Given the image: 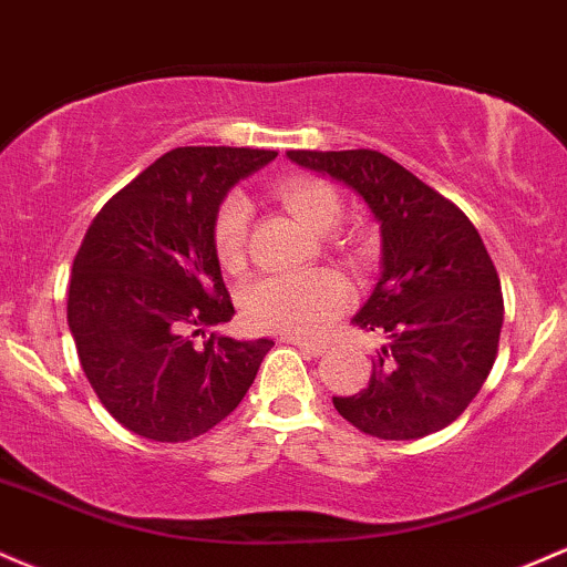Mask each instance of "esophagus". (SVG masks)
I'll return each instance as SVG.
<instances>
[{"label": "esophagus", "instance_id": "1", "mask_svg": "<svg viewBox=\"0 0 567 567\" xmlns=\"http://www.w3.org/2000/svg\"><path fill=\"white\" fill-rule=\"evenodd\" d=\"M286 342L297 344L299 350H305V352H308V355H312V358L323 355V352H326V342H312V339H286Z\"/></svg>", "mask_w": 567, "mask_h": 567}]
</instances>
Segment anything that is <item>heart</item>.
I'll return each instance as SVG.
<instances>
[{
	"label": "heart",
	"instance_id": "obj_1",
	"mask_svg": "<svg viewBox=\"0 0 567 567\" xmlns=\"http://www.w3.org/2000/svg\"><path fill=\"white\" fill-rule=\"evenodd\" d=\"M278 198L299 223L316 233H329L344 215L337 188L321 177H289L276 188ZM251 206L241 193H230L215 217V251L225 270L246 262ZM350 286L334 272L308 270L270 276L244 291V316L255 329L284 337H318L348 310Z\"/></svg>",
	"mask_w": 567,
	"mask_h": 567
}]
</instances>
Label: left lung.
Wrapping results in <instances>:
<instances>
[{"instance_id":"left-lung-1","label":"left lung","mask_w":567,"mask_h":567,"mask_svg":"<svg viewBox=\"0 0 567 567\" xmlns=\"http://www.w3.org/2000/svg\"><path fill=\"white\" fill-rule=\"evenodd\" d=\"M344 183L379 223L382 272L352 323L384 337L369 388L334 398L365 435L416 441L449 427L494 369L504 299L470 217L379 151H289Z\"/></svg>"}]
</instances>
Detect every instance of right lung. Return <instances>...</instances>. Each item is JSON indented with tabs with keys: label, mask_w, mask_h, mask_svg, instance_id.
I'll list each match as a JSON object with an SVG mask.
<instances>
[{
	"label": "right lung",
	"mask_w": 567,
	"mask_h": 567,
	"mask_svg": "<svg viewBox=\"0 0 567 567\" xmlns=\"http://www.w3.org/2000/svg\"><path fill=\"white\" fill-rule=\"evenodd\" d=\"M276 156L225 145L164 153L97 212L79 246L71 337L100 403L140 437L183 443L209 432L244 401L272 348L206 329L236 312L212 238L219 204Z\"/></svg>",
	"instance_id": "right-lung-1"
}]
</instances>
